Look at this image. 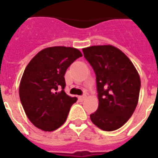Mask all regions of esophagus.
<instances>
[{"mask_svg":"<svg viewBox=\"0 0 158 158\" xmlns=\"http://www.w3.org/2000/svg\"><path fill=\"white\" fill-rule=\"evenodd\" d=\"M85 99H86V96H85V95H84V96H79V100L80 102H84Z\"/></svg>","mask_w":158,"mask_h":158,"instance_id":"34e87169","label":"esophagus"}]
</instances>
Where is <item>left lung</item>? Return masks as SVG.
Returning a JSON list of instances; mask_svg holds the SVG:
<instances>
[{"mask_svg": "<svg viewBox=\"0 0 158 158\" xmlns=\"http://www.w3.org/2000/svg\"><path fill=\"white\" fill-rule=\"evenodd\" d=\"M96 74L98 108L90 115L94 125L105 131L120 128L131 117L139 97V74L125 53L112 45L83 48Z\"/></svg>", "mask_w": 158, "mask_h": 158, "instance_id": "left-lung-1", "label": "left lung"}]
</instances>
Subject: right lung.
<instances>
[{
	"mask_svg": "<svg viewBox=\"0 0 158 158\" xmlns=\"http://www.w3.org/2000/svg\"><path fill=\"white\" fill-rule=\"evenodd\" d=\"M82 56L77 48L51 47L40 51L26 66L19 88V98L27 117L37 128L50 132L65 122L77 98L64 93V76L68 67Z\"/></svg>",
	"mask_w": 158,
	"mask_h": 158,
	"instance_id": "obj_1",
	"label": "right lung"
}]
</instances>
